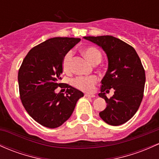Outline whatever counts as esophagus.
Segmentation results:
<instances>
[{
    "instance_id": "34e87169",
    "label": "esophagus",
    "mask_w": 159,
    "mask_h": 159,
    "mask_svg": "<svg viewBox=\"0 0 159 159\" xmlns=\"http://www.w3.org/2000/svg\"><path fill=\"white\" fill-rule=\"evenodd\" d=\"M84 96L85 97H95V95L93 93H85Z\"/></svg>"
}]
</instances>
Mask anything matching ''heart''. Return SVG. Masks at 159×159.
Returning a JSON list of instances; mask_svg holds the SVG:
<instances>
[{"label": "heart", "instance_id": "1", "mask_svg": "<svg viewBox=\"0 0 159 159\" xmlns=\"http://www.w3.org/2000/svg\"><path fill=\"white\" fill-rule=\"evenodd\" d=\"M82 53L93 64H98L102 60V53L98 48L94 46H87L82 49ZM72 51H68L62 60V67L66 73L72 71ZM98 81L96 75L78 76L71 80V84L75 88L83 91H90Z\"/></svg>", "mask_w": 159, "mask_h": 159}]
</instances>
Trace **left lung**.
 <instances>
[{
  "mask_svg": "<svg viewBox=\"0 0 159 159\" xmlns=\"http://www.w3.org/2000/svg\"><path fill=\"white\" fill-rule=\"evenodd\" d=\"M84 38L102 48L109 62L99 93L107 105L99 116L109 125H121L135 115L143 97L146 75L140 59L133 47L113 36ZM111 88L115 90L114 95L108 99L105 91Z\"/></svg>",
  "mask_w": 159,
  "mask_h": 159,
  "instance_id": "left-lung-1",
  "label": "left lung"
}]
</instances>
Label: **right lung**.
<instances>
[{"label": "right lung", "mask_w": 159, "mask_h": 159, "mask_svg": "<svg viewBox=\"0 0 159 159\" xmlns=\"http://www.w3.org/2000/svg\"><path fill=\"white\" fill-rule=\"evenodd\" d=\"M80 41L75 38H50L31 49L20 68L18 82L22 105L34 121L46 128L61 126L84 97L78 89L59 82L64 55ZM58 86L66 88V94L55 93Z\"/></svg>", "instance_id": "obj_1"}]
</instances>
